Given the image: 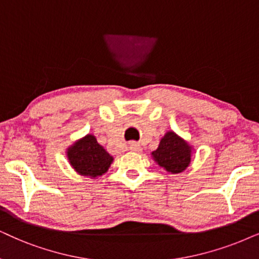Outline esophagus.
<instances>
[{"label": "esophagus", "mask_w": 259, "mask_h": 259, "mask_svg": "<svg viewBox=\"0 0 259 259\" xmlns=\"http://www.w3.org/2000/svg\"><path fill=\"white\" fill-rule=\"evenodd\" d=\"M129 148H130V150H133V152H141L140 145H137V143H135V142L130 143Z\"/></svg>", "instance_id": "esophagus-1"}]
</instances>
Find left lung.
<instances>
[{
  "instance_id": "8db88e82",
  "label": "left lung",
  "mask_w": 259,
  "mask_h": 259,
  "mask_svg": "<svg viewBox=\"0 0 259 259\" xmlns=\"http://www.w3.org/2000/svg\"><path fill=\"white\" fill-rule=\"evenodd\" d=\"M153 159L167 172L181 173L191 161V147L177 134L168 132L160 141L158 149L152 153Z\"/></svg>"
}]
</instances>
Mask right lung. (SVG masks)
<instances>
[{
	"label": "right lung",
	"instance_id": "1",
	"mask_svg": "<svg viewBox=\"0 0 259 259\" xmlns=\"http://www.w3.org/2000/svg\"><path fill=\"white\" fill-rule=\"evenodd\" d=\"M67 155L75 171L92 178L103 176L113 161L112 156L97 142L93 135H87L75 142L68 148Z\"/></svg>",
	"mask_w": 259,
	"mask_h": 259
}]
</instances>
